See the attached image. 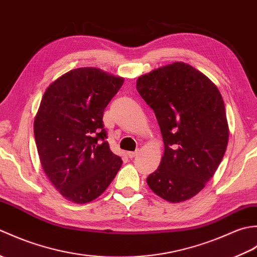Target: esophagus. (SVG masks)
I'll return each instance as SVG.
<instances>
[{
  "label": "esophagus",
  "instance_id": "obj_1",
  "mask_svg": "<svg viewBox=\"0 0 257 257\" xmlns=\"http://www.w3.org/2000/svg\"><path fill=\"white\" fill-rule=\"evenodd\" d=\"M138 152H139V150H136V151H128L127 152V156L129 157V158H134V157H136L138 155Z\"/></svg>",
  "mask_w": 257,
  "mask_h": 257
}]
</instances>
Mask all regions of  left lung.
Wrapping results in <instances>:
<instances>
[{"label": "left lung", "mask_w": 257, "mask_h": 257, "mask_svg": "<svg viewBox=\"0 0 257 257\" xmlns=\"http://www.w3.org/2000/svg\"><path fill=\"white\" fill-rule=\"evenodd\" d=\"M137 90L155 111L165 152L147 183L172 203L205 187L225 154L228 125L217 87L190 65L176 62L140 76Z\"/></svg>", "instance_id": "obj_1"}]
</instances>
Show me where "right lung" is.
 <instances>
[{
	"instance_id": "right-lung-1",
	"label": "right lung",
	"mask_w": 257,
	"mask_h": 257,
	"mask_svg": "<svg viewBox=\"0 0 257 257\" xmlns=\"http://www.w3.org/2000/svg\"><path fill=\"white\" fill-rule=\"evenodd\" d=\"M123 84L98 68L70 70L47 87L34 120L43 170L65 199L83 204L105 192L122 165L106 141L103 110Z\"/></svg>"
}]
</instances>
